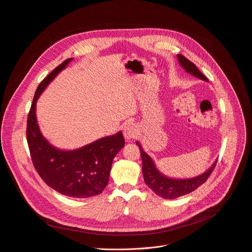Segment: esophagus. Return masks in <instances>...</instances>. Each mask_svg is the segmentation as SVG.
<instances>
[{
    "label": "esophagus",
    "instance_id": "1",
    "mask_svg": "<svg viewBox=\"0 0 252 252\" xmlns=\"http://www.w3.org/2000/svg\"><path fill=\"white\" fill-rule=\"evenodd\" d=\"M139 135V128L135 124H127L124 127V136L126 140L136 139Z\"/></svg>",
    "mask_w": 252,
    "mask_h": 252
}]
</instances>
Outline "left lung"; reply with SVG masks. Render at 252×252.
Returning <instances> with one entry per match:
<instances>
[{"mask_svg": "<svg viewBox=\"0 0 252 252\" xmlns=\"http://www.w3.org/2000/svg\"><path fill=\"white\" fill-rule=\"evenodd\" d=\"M178 61L180 65L186 70L188 73L191 74L192 76L202 79L205 81H208V78L202 74L197 68L196 65L188 60L186 57L182 55H177ZM137 145L140 148L141 157L143 161V175L144 180L147 186L152 189L157 195L163 197V198H168L173 199L179 196H182L184 194H188L193 190H195L199 186H202L203 183L207 181V179L212 174L215 166L217 164V161L210 167L209 170H207L205 173L200 174L193 178L189 179H173L164 176L157 168L151 159V157L143 150L142 146L139 142H137Z\"/></svg>", "mask_w": 252, "mask_h": 252, "instance_id": "left-lung-1", "label": "left lung"}]
</instances>
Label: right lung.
I'll use <instances>...</instances> for the list:
<instances>
[{
    "label": "right lung",
    "instance_id": "1",
    "mask_svg": "<svg viewBox=\"0 0 252 252\" xmlns=\"http://www.w3.org/2000/svg\"><path fill=\"white\" fill-rule=\"evenodd\" d=\"M72 60L63 62L40 82L28 113L26 137L33 166L47 186L63 195L85 198L104 190L113 158L124 148L125 139L119 131L80 149L63 151L42 137L35 115L36 101L45 87Z\"/></svg>",
    "mask_w": 252,
    "mask_h": 252
}]
</instances>
